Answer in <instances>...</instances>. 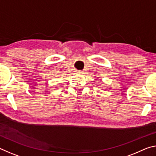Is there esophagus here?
<instances>
[{"instance_id": "34e87169", "label": "esophagus", "mask_w": 156, "mask_h": 156, "mask_svg": "<svg viewBox=\"0 0 156 156\" xmlns=\"http://www.w3.org/2000/svg\"><path fill=\"white\" fill-rule=\"evenodd\" d=\"M77 73H78V74H83V72H82V71H78Z\"/></svg>"}]
</instances>
